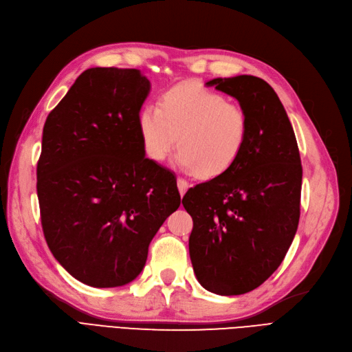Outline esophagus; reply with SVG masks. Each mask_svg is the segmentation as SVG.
Wrapping results in <instances>:
<instances>
[{
  "mask_svg": "<svg viewBox=\"0 0 352 352\" xmlns=\"http://www.w3.org/2000/svg\"><path fill=\"white\" fill-rule=\"evenodd\" d=\"M188 188H189V185H188V182H186V180L185 179H177V189H179V194L180 195H185V192L188 191Z\"/></svg>",
  "mask_w": 352,
  "mask_h": 352,
  "instance_id": "34e87169",
  "label": "esophagus"
}]
</instances>
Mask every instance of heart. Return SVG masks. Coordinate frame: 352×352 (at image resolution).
<instances>
[{
	"mask_svg": "<svg viewBox=\"0 0 352 352\" xmlns=\"http://www.w3.org/2000/svg\"><path fill=\"white\" fill-rule=\"evenodd\" d=\"M145 155L160 163L176 146L180 168L212 179L228 172L249 142V113L239 103L203 84L186 81L166 90L158 108L138 116Z\"/></svg>",
	"mask_w": 352,
	"mask_h": 352,
	"instance_id": "heart-1",
	"label": "heart"
}]
</instances>
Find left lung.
<instances>
[{
	"mask_svg": "<svg viewBox=\"0 0 352 352\" xmlns=\"http://www.w3.org/2000/svg\"><path fill=\"white\" fill-rule=\"evenodd\" d=\"M249 113V142L239 161L189 188V256L201 286L222 296L244 294L268 280L294 239L300 214L298 142L277 93L262 78L236 75L206 82Z\"/></svg>",
	"mask_w": 352,
	"mask_h": 352,
	"instance_id": "obj_1",
	"label": "left lung"
}]
</instances>
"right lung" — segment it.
<instances>
[{"label": "right lung", "mask_w": 352, "mask_h": 352, "mask_svg": "<svg viewBox=\"0 0 352 352\" xmlns=\"http://www.w3.org/2000/svg\"><path fill=\"white\" fill-rule=\"evenodd\" d=\"M149 91L138 69L90 68L43 129L36 194L45 241L91 287L135 280L151 240L180 206L175 175L142 146L138 116Z\"/></svg>", "instance_id": "obj_1"}]
</instances>
